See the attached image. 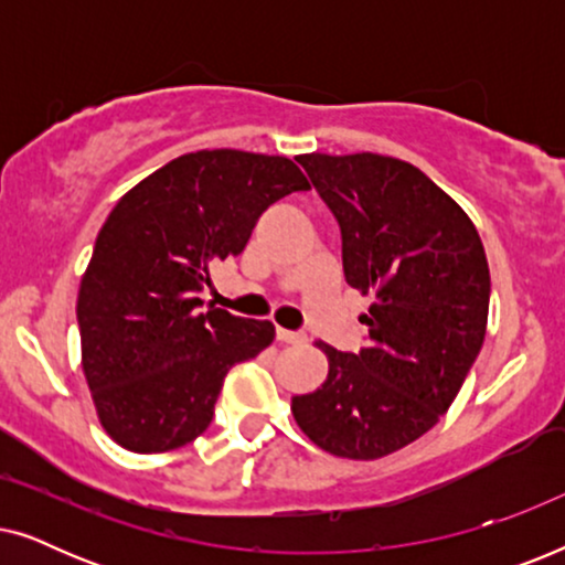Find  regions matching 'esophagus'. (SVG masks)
<instances>
[{
    "label": "esophagus",
    "mask_w": 565,
    "mask_h": 565,
    "mask_svg": "<svg viewBox=\"0 0 565 565\" xmlns=\"http://www.w3.org/2000/svg\"><path fill=\"white\" fill-rule=\"evenodd\" d=\"M277 339L285 344H303L306 334L303 331H290V329H277Z\"/></svg>",
    "instance_id": "34e87169"
}]
</instances>
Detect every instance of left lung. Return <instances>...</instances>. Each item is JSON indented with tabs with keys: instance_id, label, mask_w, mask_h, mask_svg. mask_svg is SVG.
Segmentation results:
<instances>
[{
	"instance_id": "1",
	"label": "left lung",
	"mask_w": 565,
	"mask_h": 565,
	"mask_svg": "<svg viewBox=\"0 0 565 565\" xmlns=\"http://www.w3.org/2000/svg\"><path fill=\"white\" fill-rule=\"evenodd\" d=\"M342 231L344 277L373 306L367 344L329 358V375L290 412L337 458L377 460L419 439L458 396L483 347L491 275L481 236L422 169L381 153H303Z\"/></svg>"
}]
</instances>
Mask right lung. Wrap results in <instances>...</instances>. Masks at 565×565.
<instances>
[{
    "label": "right lung",
    "mask_w": 565,
    "mask_h": 565,
    "mask_svg": "<svg viewBox=\"0 0 565 565\" xmlns=\"http://www.w3.org/2000/svg\"><path fill=\"white\" fill-rule=\"evenodd\" d=\"M306 190L290 159L213 149L172 159L118 200L82 277L76 321L99 424L120 447L192 443L228 370L273 344V323L200 311V290L213 262L244 252L269 205Z\"/></svg>",
    "instance_id": "add662e5"
}]
</instances>
